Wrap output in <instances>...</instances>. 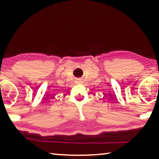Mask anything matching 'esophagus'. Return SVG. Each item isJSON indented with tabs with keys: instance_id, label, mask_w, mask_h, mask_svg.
I'll use <instances>...</instances> for the list:
<instances>
[{
	"instance_id": "34e87169",
	"label": "esophagus",
	"mask_w": 159,
	"mask_h": 159,
	"mask_svg": "<svg viewBox=\"0 0 159 159\" xmlns=\"http://www.w3.org/2000/svg\"><path fill=\"white\" fill-rule=\"evenodd\" d=\"M76 82L77 83H82V80H81V79H77Z\"/></svg>"
}]
</instances>
